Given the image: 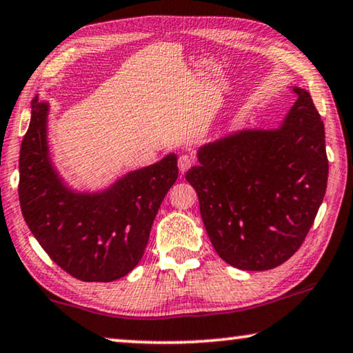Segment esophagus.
<instances>
[{
	"instance_id": "34e87169",
	"label": "esophagus",
	"mask_w": 353,
	"mask_h": 353,
	"mask_svg": "<svg viewBox=\"0 0 353 353\" xmlns=\"http://www.w3.org/2000/svg\"><path fill=\"white\" fill-rule=\"evenodd\" d=\"M192 165H194V157L192 156L181 154L180 157H178V168H180L181 173L188 172Z\"/></svg>"
}]
</instances>
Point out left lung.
<instances>
[{
	"mask_svg": "<svg viewBox=\"0 0 353 353\" xmlns=\"http://www.w3.org/2000/svg\"><path fill=\"white\" fill-rule=\"evenodd\" d=\"M277 129H243L205 143L186 172L219 258L242 270L283 264L303 245L328 181L325 125L307 90Z\"/></svg>",
	"mask_w": 353,
	"mask_h": 353,
	"instance_id": "left-lung-1",
	"label": "left lung"
}]
</instances>
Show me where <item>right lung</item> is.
I'll list each match as a JSON object with an SVG mask.
<instances>
[{
	"mask_svg": "<svg viewBox=\"0 0 353 353\" xmlns=\"http://www.w3.org/2000/svg\"><path fill=\"white\" fill-rule=\"evenodd\" d=\"M49 103L32 100L19 159V201L44 252L83 282H113L140 263L151 226L178 178L176 154L132 170L101 191L70 188L48 145Z\"/></svg>",
	"mask_w": 353,
	"mask_h": 353,
	"instance_id": "add662e5",
	"label": "right lung"
}]
</instances>
